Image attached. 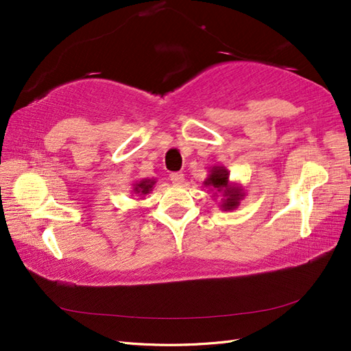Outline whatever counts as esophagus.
I'll return each instance as SVG.
<instances>
[{"label":"esophagus","mask_w":351,"mask_h":351,"mask_svg":"<svg viewBox=\"0 0 351 351\" xmlns=\"http://www.w3.org/2000/svg\"><path fill=\"white\" fill-rule=\"evenodd\" d=\"M169 178H171L173 183L182 184L184 182V174L183 173H173L171 176H169Z\"/></svg>","instance_id":"esophagus-1"}]
</instances>
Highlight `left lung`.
I'll return each mask as SVG.
<instances>
[{
	"mask_svg": "<svg viewBox=\"0 0 351 351\" xmlns=\"http://www.w3.org/2000/svg\"><path fill=\"white\" fill-rule=\"evenodd\" d=\"M205 184H210V186H214V187H217V189H224V187H227V184H228V176H227V171L226 169H222V168H215V171L212 173L210 176H209V178L206 180L205 182ZM230 192V190H228ZM227 195V193H226ZM230 196H227V199H224L226 200V204H224V206L227 208V209H231V208H234L236 205H237V197H239V193H228Z\"/></svg>",
	"mask_w": 351,
	"mask_h": 351,
	"instance_id": "1",
	"label": "left lung"
}]
</instances>
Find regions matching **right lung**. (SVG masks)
I'll use <instances>...</instances> for the list:
<instances>
[{"mask_svg": "<svg viewBox=\"0 0 351 351\" xmlns=\"http://www.w3.org/2000/svg\"><path fill=\"white\" fill-rule=\"evenodd\" d=\"M154 183H155L154 180H142L141 183L136 184L134 192H136V193H141V195H146V193L149 192V190L152 189V184H154Z\"/></svg>", "mask_w": 351, "mask_h": 351, "instance_id": "add662e5", "label": "right lung"}]
</instances>
